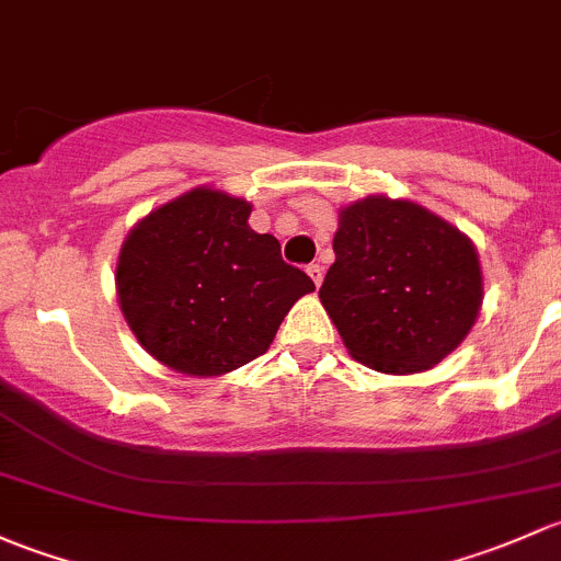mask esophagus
<instances>
[{"instance_id": "esophagus-1", "label": "esophagus", "mask_w": 561, "mask_h": 561, "mask_svg": "<svg viewBox=\"0 0 561 561\" xmlns=\"http://www.w3.org/2000/svg\"><path fill=\"white\" fill-rule=\"evenodd\" d=\"M308 275H310V278H313V283H316V286H321V280H323V267H321V264H308Z\"/></svg>"}]
</instances>
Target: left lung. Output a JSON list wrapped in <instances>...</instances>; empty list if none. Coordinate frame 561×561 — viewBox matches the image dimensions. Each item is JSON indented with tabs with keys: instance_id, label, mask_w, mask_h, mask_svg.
I'll return each instance as SVG.
<instances>
[{
	"instance_id": "obj_1",
	"label": "left lung",
	"mask_w": 561,
	"mask_h": 561,
	"mask_svg": "<svg viewBox=\"0 0 561 561\" xmlns=\"http://www.w3.org/2000/svg\"><path fill=\"white\" fill-rule=\"evenodd\" d=\"M319 288L345 348L378 373L435 367L467 337L483 275L467 234L410 199L367 196L340 210Z\"/></svg>"
}]
</instances>
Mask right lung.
<instances>
[{
  "label": "right lung",
  "mask_w": 561,
  "mask_h": 561,
  "mask_svg": "<svg viewBox=\"0 0 561 561\" xmlns=\"http://www.w3.org/2000/svg\"><path fill=\"white\" fill-rule=\"evenodd\" d=\"M248 216L245 199L199 186L126 234L118 305L161 365L202 378L232 373L270 348L291 305L316 288Z\"/></svg>",
  "instance_id": "right-lung-1"
}]
</instances>
